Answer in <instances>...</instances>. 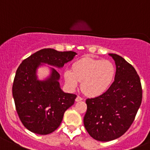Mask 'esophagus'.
I'll list each match as a JSON object with an SVG mask.
<instances>
[{"instance_id":"34e87169","label":"esophagus","mask_w":150,"mask_h":150,"mask_svg":"<svg viewBox=\"0 0 150 150\" xmlns=\"http://www.w3.org/2000/svg\"><path fill=\"white\" fill-rule=\"evenodd\" d=\"M83 100L81 97H80V96H77L76 98H75V101H81V100Z\"/></svg>"}]
</instances>
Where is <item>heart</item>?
<instances>
[{"instance_id": "1", "label": "heart", "mask_w": 150, "mask_h": 150, "mask_svg": "<svg viewBox=\"0 0 150 150\" xmlns=\"http://www.w3.org/2000/svg\"><path fill=\"white\" fill-rule=\"evenodd\" d=\"M115 75V65L109 60L86 57L75 61L72 70L64 72V81L69 90L73 91L81 83V89L90 97H97L107 92Z\"/></svg>"}]
</instances>
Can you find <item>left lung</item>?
<instances>
[{
  "instance_id": "obj_1",
  "label": "left lung",
  "mask_w": 150,
  "mask_h": 150,
  "mask_svg": "<svg viewBox=\"0 0 150 150\" xmlns=\"http://www.w3.org/2000/svg\"><path fill=\"white\" fill-rule=\"evenodd\" d=\"M115 61V81L103 95L86 99L83 117L86 131L99 141L119 138L135 120L142 100L141 80L136 70L121 56L109 54Z\"/></svg>"
}]
</instances>
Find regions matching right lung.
<instances>
[{
	"label": "right lung",
	"instance_id": "right-lung-1",
	"mask_svg": "<svg viewBox=\"0 0 150 150\" xmlns=\"http://www.w3.org/2000/svg\"><path fill=\"white\" fill-rule=\"evenodd\" d=\"M76 52L43 49L22 61L16 71L12 96L22 124L39 135L57 129L66 110L74 104L76 95L66 93L60 87V74L50 67L51 73L43 81L38 79L37 69L43 64L57 68L72 61Z\"/></svg>",
	"mask_w": 150,
	"mask_h": 150
}]
</instances>
